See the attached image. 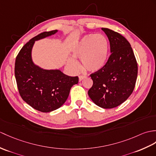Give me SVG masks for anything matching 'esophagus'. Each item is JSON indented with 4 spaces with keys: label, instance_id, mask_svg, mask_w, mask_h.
Here are the masks:
<instances>
[{
    "label": "esophagus",
    "instance_id": "esophagus-1",
    "mask_svg": "<svg viewBox=\"0 0 156 156\" xmlns=\"http://www.w3.org/2000/svg\"><path fill=\"white\" fill-rule=\"evenodd\" d=\"M85 78V76H82V75H80V76H79V81L80 82H81L83 79H84Z\"/></svg>",
    "mask_w": 156,
    "mask_h": 156
}]
</instances>
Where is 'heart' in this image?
I'll return each mask as SVG.
<instances>
[{
    "mask_svg": "<svg viewBox=\"0 0 156 156\" xmlns=\"http://www.w3.org/2000/svg\"><path fill=\"white\" fill-rule=\"evenodd\" d=\"M108 52L109 42L104 35L89 34L83 37L72 50L75 58L81 60L83 69L88 72H96L106 64ZM68 66L74 71L80 68L78 62L70 58L68 60Z\"/></svg>",
    "mask_w": 156,
    "mask_h": 156,
    "instance_id": "1",
    "label": "heart"
}]
</instances>
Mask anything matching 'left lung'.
Listing matches in <instances>:
<instances>
[{
	"label": "left lung",
	"mask_w": 156,
	"mask_h": 156,
	"mask_svg": "<svg viewBox=\"0 0 156 156\" xmlns=\"http://www.w3.org/2000/svg\"><path fill=\"white\" fill-rule=\"evenodd\" d=\"M110 42L111 54L105 66L90 74L93 85L88 96L102 108L118 106L132 94L137 76V64L129 42L118 32L102 28Z\"/></svg>",
	"instance_id": "obj_1"
}]
</instances>
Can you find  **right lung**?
I'll use <instances>...</instances> for the list:
<instances>
[{
	"instance_id": "obj_1",
	"label": "right lung",
	"mask_w": 156,
	"mask_h": 156,
	"mask_svg": "<svg viewBox=\"0 0 156 156\" xmlns=\"http://www.w3.org/2000/svg\"><path fill=\"white\" fill-rule=\"evenodd\" d=\"M57 30L44 32L30 39L18 54L14 74L22 98L34 109L50 112L66 102L78 76H68L60 70L41 69L32 62L31 51L35 41L55 34Z\"/></svg>"
}]
</instances>
